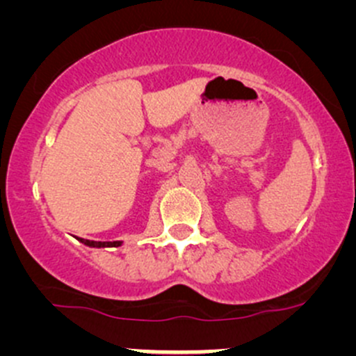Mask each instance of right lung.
<instances>
[{"mask_svg":"<svg viewBox=\"0 0 356 356\" xmlns=\"http://www.w3.org/2000/svg\"><path fill=\"white\" fill-rule=\"evenodd\" d=\"M79 241L82 243V245L89 246V248H117V246H122V241H89V239H82L79 238Z\"/></svg>","mask_w":356,"mask_h":356,"instance_id":"add662e5","label":"right lung"}]
</instances>
